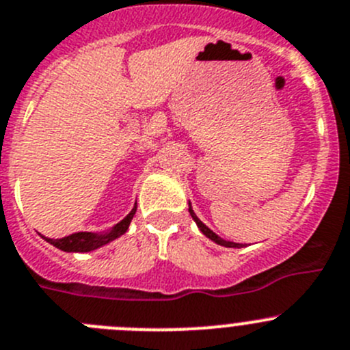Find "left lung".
<instances>
[{
  "mask_svg": "<svg viewBox=\"0 0 350 350\" xmlns=\"http://www.w3.org/2000/svg\"><path fill=\"white\" fill-rule=\"evenodd\" d=\"M189 213H191V216H192V219H194L196 223H198V227H199V230L202 232V234L206 235V237L208 239H211L213 242H216V244H219V245H223V247H242V244H237V242H228V241H223L221 237H218V235L215 234V232L213 230H209L208 227H206L204 223L201 221V219L198 218V216H196V213H194V209H192V206H191V202H189Z\"/></svg>",
  "mask_w": 350,
  "mask_h": 350,
  "instance_id": "obj_1",
  "label": "left lung"
}]
</instances>
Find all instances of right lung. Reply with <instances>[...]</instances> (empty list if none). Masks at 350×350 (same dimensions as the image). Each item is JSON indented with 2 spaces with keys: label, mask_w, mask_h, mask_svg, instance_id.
I'll use <instances>...</instances> for the list:
<instances>
[{
  "label": "right lung",
  "mask_w": 350,
  "mask_h": 350,
  "mask_svg": "<svg viewBox=\"0 0 350 350\" xmlns=\"http://www.w3.org/2000/svg\"><path fill=\"white\" fill-rule=\"evenodd\" d=\"M135 209H137V206H134V209H132V211L129 213V215L125 216L122 221L116 223L111 230L106 232V234L77 232V234H72V235H68V237H63V239H48V237H44V235H41V237L44 239V241H48L49 244H53L55 247L62 249V251H65V252L94 251V249L103 247V245H106L108 242L115 241V239H118L120 235H123L125 232H127L129 225H131L132 218H134V215H135Z\"/></svg>",
  "instance_id": "1"
}]
</instances>
